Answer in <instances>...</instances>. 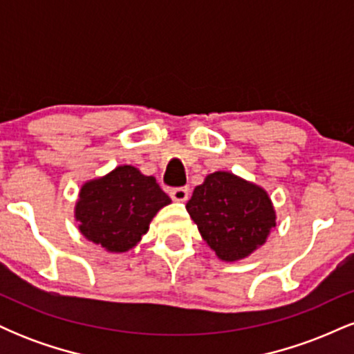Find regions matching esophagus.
Instances as JSON below:
<instances>
[{
  "mask_svg": "<svg viewBox=\"0 0 354 354\" xmlns=\"http://www.w3.org/2000/svg\"><path fill=\"white\" fill-rule=\"evenodd\" d=\"M169 196H171L174 201L185 203L189 196V189L188 188H173L171 191H169Z\"/></svg>",
  "mask_w": 354,
  "mask_h": 354,
  "instance_id": "34e87169",
  "label": "esophagus"
}]
</instances>
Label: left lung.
<instances>
[{
  "mask_svg": "<svg viewBox=\"0 0 354 354\" xmlns=\"http://www.w3.org/2000/svg\"><path fill=\"white\" fill-rule=\"evenodd\" d=\"M186 209L206 245L226 263L248 258L276 226L268 191L230 171L208 174L194 188Z\"/></svg>",
  "mask_w": 354,
  "mask_h": 354,
  "instance_id": "left-lung-1",
  "label": "left lung"
}]
</instances>
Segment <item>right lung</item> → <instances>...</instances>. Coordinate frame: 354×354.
Listing matches in <instances>:
<instances>
[{"mask_svg":"<svg viewBox=\"0 0 354 354\" xmlns=\"http://www.w3.org/2000/svg\"><path fill=\"white\" fill-rule=\"evenodd\" d=\"M169 203L156 178L121 165L83 183L75 203V219L88 241L108 253H126L140 243L158 211Z\"/></svg>","mask_w":354,"mask_h":354,"instance_id":"obj_1","label":"right lung"}]
</instances>
